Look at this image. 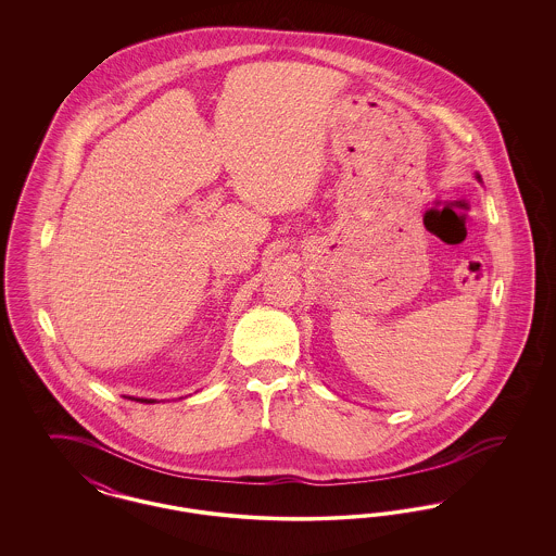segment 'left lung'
Segmentation results:
<instances>
[{
  "instance_id": "8db88e82",
  "label": "left lung",
  "mask_w": 556,
  "mask_h": 556,
  "mask_svg": "<svg viewBox=\"0 0 556 556\" xmlns=\"http://www.w3.org/2000/svg\"><path fill=\"white\" fill-rule=\"evenodd\" d=\"M477 179H481V177H479V175H477Z\"/></svg>"
}]
</instances>
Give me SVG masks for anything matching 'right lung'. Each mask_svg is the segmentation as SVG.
I'll use <instances>...</instances> for the list:
<instances>
[{"instance_id": "right-lung-1", "label": "right lung", "mask_w": 556, "mask_h": 556, "mask_svg": "<svg viewBox=\"0 0 556 556\" xmlns=\"http://www.w3.org/2000/svg\"><path fill=\"white\" fill-rule=\"evenodd\" d=\"M141 402H148V404H150V402H154V400H141Z\"/></svg>"}]
</instances>
